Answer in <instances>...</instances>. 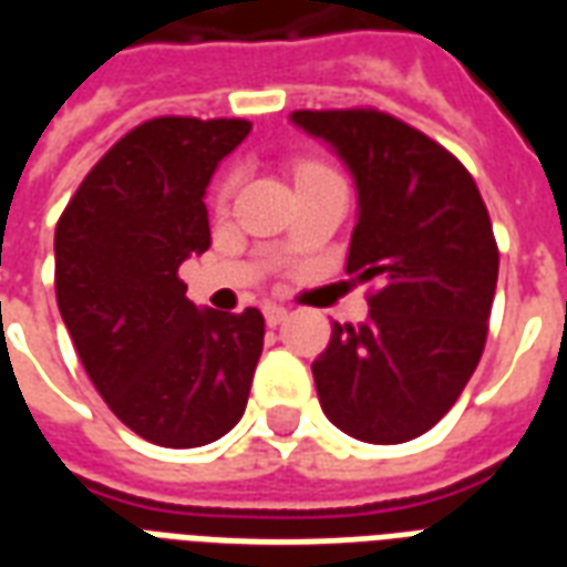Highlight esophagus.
Here are the masks:
<instances>
[{
    "label": "esophagus",
    "instance_id": "1",
    "mask_svg": "<svg viewBox=\"0 0 567 567\" xmlns=\"http://www.w3.org/2000/svg\"><path fill=\"white\" fill-rule=\"evenodd\" d=\"M264 319H267L270 328H276V324H282V321L288 319V309L276 307V303H267V307H264Z\"/></svg>",
    "mask_w": 567,
    "mask_h": 567
}]
</instances>
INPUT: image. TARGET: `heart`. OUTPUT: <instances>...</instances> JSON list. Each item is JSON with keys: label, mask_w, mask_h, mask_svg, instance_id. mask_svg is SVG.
<instances>
[{"label": "heart", "mask_w": 567, "mask_h": 567, "mask_svg": "<svg viewBox=\"0 0 567 567\" xmlns=\"http://www.w3.org/2000/svg\"><path fill=\"white\" fill-rule=\"evenodd\" d=\"M319 169H331V166H328L324 161H319V157H307V161L297 163V175L319 173ZM230 190H234V175H224L221 182H218V190H215V199H218V203H224V199L230 197Z\"/></svg>", "instance_id": "1"}]
</instances>
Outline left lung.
<instances>
[{"label": "left lung", "instance_id": "8db88e82", "mask_svg": "<svg viewBox=\"0 0 567 567\" xmlns=\"http://www.w3.org/2000/svg\"><path fill=\"white\" fill-rule=\"evenodd\" d=\"M358 185L346 272L370 282L364 324H333L312 361L321 410L349 437L404 443L434 427L480 364L498 282V243L474 175L401 117L300 109Z\"/></svg>", "mask_w": 567, "mask_h": 567}]
</instances>
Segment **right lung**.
I'll use <instances>...</instances> for the list:
<instances>
[{
  "instance_id": "add662e5",
  "label": "right lung",
  "mask_w": 567,
  "mask_h": 567,
  "mask_svg": "<svg viewBox=\"0 0 567 567\" xmlns=\"http://www.w3.org/2000/svg\"><path fill=\"white\" fill-rule=\"evenodd\" d=\"M243 117L142 121L84 175L54 234L56 307L109 410L157 446L190 450L243 419L264 316L199 312L178 267L209 248L206 185Z\"/></svg>"
}]
</instances>
